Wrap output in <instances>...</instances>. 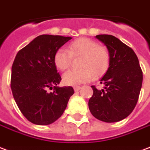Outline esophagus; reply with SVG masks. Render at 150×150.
<instances>
[{"instance_id": "obj_1", "label": "esophagus", "mask_w": 150, "mask_h": 150, "mask_svg": "<svg viewBox=\"0 0 150 150\" xmlns=\"http://www.w3.org/2000/svg\"><path fill=\"white\" fill-rule=\"evenodd\" d=\"M74 91L75 92L79 91L80 89H81V86H74Z\"/></svg>"}]
</instances>
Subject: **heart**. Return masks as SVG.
<instances>
[{"label":"heart","mask_w":150,"mask_h":150,"mask_svg":"<svg viewBox=\"0 0 150 150\" xmlns=\"http://www.w3.org/2000/svg\"><path fill=\"white\" fill-rule=\"evenodd\" d=\"M72 57H81L78 70H69L62 76L66 86H76L88 82L106 73L110 63V54L105 46L88 38H81L72 41L68 50L60 48L53 57L56 68L64 71L69 67Z\"/></svg>","instance_id":"b5f03b06"}]
</instances>
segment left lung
Returning a JSON list of instances; mask_svg holds the SVG:
<instances>
[{
	"mask_svg": "<svg viewBox=\"0 0 150 150\" xmlns=\"http://www.w3.org/2000/svg\"><path fill=\"white\" fill-rule=\"evenodd\" d=\"M96 38L106 45L110 63L100 79V84L105 85L103 89L91 86L93 94L88 100V108L98 120L117 122L127 117L136 106L142 85V71L136 53L118 38L106 34Z\"/></svg>",
	"mask_w": 150,
	"mask_h": 150,
	"instance_id": "8db88e82",
	"label": "left lung"
}]
</instances>
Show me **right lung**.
<instances>
[{"mask_svg":"<svg viewBox=\"0 0 150 150\" xmlns=\"http://www.w3.org/2000/svg\"><path fill=\"white\" fill-rule=\"evenodd\" d=\"M70 37L40 35L17 52L12 66L11 89L17 106L26 119L39 125L53 123L67 107L74 90L58 87L62 77L53 57ZM54 92L48 93L52 88Z\"/></svg>","mask_w":150,"mask_h":150,"instance_id":"obj_1","label":"right lung"}]
</instances>
